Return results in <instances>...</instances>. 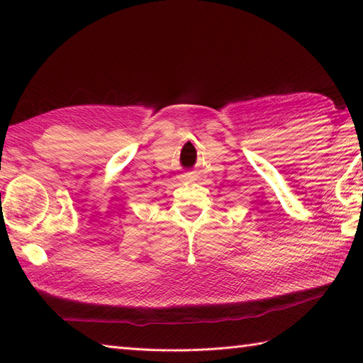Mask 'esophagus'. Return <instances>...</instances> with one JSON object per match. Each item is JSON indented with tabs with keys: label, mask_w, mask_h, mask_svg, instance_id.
Segmentation results:
<instances>
[{
	"label": "esophagus",
	"mask_w": 363,
	"mask_h": 363,
	"mask_svg": "<svg viewBox=\"0 0 363 363\" xmlns=\"http://www.w3.org/2000/svg\"><path fill=\"white\" fill-rule=\"evenodd\" d=\"M191 179H194V174H191V173H184V174L181 176V181H184V182H186V181H191Z\"/></svg>",
	"instance_id": "1"
}]
</instances>
